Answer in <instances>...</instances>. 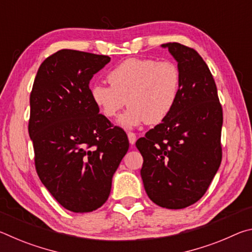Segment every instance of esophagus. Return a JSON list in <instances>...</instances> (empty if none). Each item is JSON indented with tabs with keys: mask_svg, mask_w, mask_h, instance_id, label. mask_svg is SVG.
I'll return each mask as SVG.
<instances>
[{
	"mask_svg": "<svg viewBox=\"0 0 252 252\" xmlns=\"http://www.w3.org/2000/svg\"><path fill=\"white\" fill-rule=\"evenodd\" d=\"M127 138H129V142L131 144H134L136 141V134L133 132H127Z\"/></svg>",
	"mask_w": 252,
	"mask_h": 252,
	"instance_id": "1",
	"label": "esophagus"
}]
</instances>
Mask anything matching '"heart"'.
<instances>
[{
    "label": "heart",
    "mask_w": 252,
    "mask_h": 252,
    "mask_svg": "<svg viewBox=\"0 0 252 252\" xmlns=\"http://www.w3.org/2000/svg\"><path fill=\"white\" fill-rule=\"evenodd\" d=\"M110 85L93 84L91 100L105 118H116L127 104L129 110L119 119L122 126H138L147 122L158 125L177 105L182 88V74L177 63L151 58H129L109 72Z\"/></svg>",
    "instance_id": "1"
}]
</instances>
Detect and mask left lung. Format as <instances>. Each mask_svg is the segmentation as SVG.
Masks as SVG:
<instances>
[{
	"label": "left lung",
	"mask_w": 252,
	"mask_h": 252,
	"mask_svg": "<svg viewBox=\"0 0 252 252\" xmlns=\"http://www.w3.org/2000/svg\"><path fill=\"white\" fill-rule=\"evenodd\" d=\"M178 61L181 93L171 114L135 146L143 157L141 177L158 206L183 209L203 197L222 160L223 116L215 79L192 48L162 44Z\"/></svg>",
	"instance_id": "8db88e82"
}]
</instances>
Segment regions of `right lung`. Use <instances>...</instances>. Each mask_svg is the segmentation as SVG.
I'll use <instances>...</instances> for the list:
<instances>
[{
	"label": "right lung",
	"mask_w": 252,
	"mask_h": 252,
	"mask_svg": "<svg viewBox=\"0 0 252 252\" xmlns=\"http://www.w3.org/2000/svg\"><path fill=\"white\" fill-rule=\"evenodd\" d=\"M108 55L60 50L40 65L30 95L29 134L40 180L62 207L96 210L129 149L127 135L99 113L90 80Z\"/></svg>",
	"instance_id": "add662e5"
}]
</instances>
